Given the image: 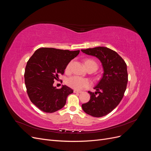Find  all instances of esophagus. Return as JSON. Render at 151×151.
I'll use <instances>...</instances> for the list:
<instances>
[{"label": "esophagus", "mask_w": 151, "mask_h": 151, "mask_svg": "<svg viewBox=\"0 0 151 151\" xmlns=\"http://www.w3.org/2000/svg\"><path fill=\"white\" fill-rule=\"evenodd\" d=\"M74 93H82V91H78V90H74Z\"/></svg>", "instance_id": "esophagus-1"}]
</instances>
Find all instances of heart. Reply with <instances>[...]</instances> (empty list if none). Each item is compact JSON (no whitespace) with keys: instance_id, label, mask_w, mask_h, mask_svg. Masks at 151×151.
<instances>
[{"instance_id":"1","label":"heart","mask_w":151,"mask_h":151,"mask_svg":"<svg viewBox=\"0 0 151 151\" xmlns=\"http://www.w3.org/2000/svg\"><path fill=\"white\" fill-rule=\"evenodd\" d=\"M72 64V62H69L66 67V70H68L70 69V66ZM86 67L88 68L89 67H96L98 68V64L94 60L92 59H88L85 62ZM67 84L70 86V88L75 89H81L86 87H88L90 85V82L89 80L84 79L83 77H81L77 76H71L67 78L66 81Z\"/></svg>"}]
</instances>
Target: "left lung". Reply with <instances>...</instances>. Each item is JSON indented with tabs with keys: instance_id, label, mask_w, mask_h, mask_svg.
<instances>
[{
	"instance_id": "8db88e82",
	"label": "left lung",
	"mask_w": 151,
	"mask_h": 151,
	"mask_svg": "<svg viewBox=\"0 0 151 151\" xmlns=\"http://www.w3.org/2000/svg\"><path fill=\"white\" fill-rule=\"evenodd\" d=\"M81 51L97 57L104 70L101 79L94 88L96 91H88L90 100L82 104V108L91 116H105L118 106L124 96L128 82L127 64L116 52L107 47H98Z\"/></svg>"
}]
</instances>
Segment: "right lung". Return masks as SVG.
I'll return each mask as SVG.
<instances>
[{
    "instance_id": "obj_1",
    "label": "right lung",
    "mask_w": 151,
    "mask_h": 151,
    "mask_svg": "<svg viewBox=\"0 0 151 151\" xmlns=\"http://www.w3.org/2000/svg\"><path fill=\"white\" fill-rule=\"evenodd\" d=\"M80 50L69 51L53 48L36 50L25 68L24 82L31 101L40 110L53 113L62 108L73 90L67 86L57 89L54 81L63 75L68 63L78 55Z\"/></svg>"
}]
</instances>
